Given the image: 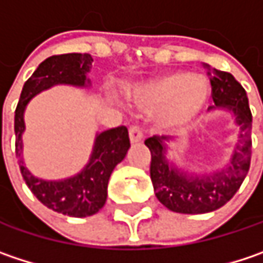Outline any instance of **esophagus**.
<instances>
[{"label":"esophagus","mask_w":263,"mask_h":263,"mask_svg":"<svg viewBox=\"0 0 263 263\" xmlns=\"http://www.w3.org/2000/svg\"><path fill=\"white\" fill-rule=\"evenodd\" d=\"M128 136H130V141H132V143L141 142L142 138H143L141 125H139V124H133V125L128 128Z\"/></svg>","instance_id":"34e87169"}]
</instances>
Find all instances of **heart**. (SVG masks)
Returning a JSON list of instances; mask_svg holds the SVG:
<instances>
[{
  "mask_svg": "<svg viewBox=\"0 0 263 263\" xmlns=\"http://www.w3.org/2000/svg\"><path fill=\"white\" fill-rule=\"evenodd\" d=\"M138 102L151 112L164 110L166 121L185 124L192 121L208 99L206 82L185 73H164L135 91Z\"/></svg>",
  "mask_w": 263,
  "mask_h": 263,
  "instance_id": "1",
  "label": "heart"
}]
</instances>
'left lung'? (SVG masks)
Returning a JSON list of instances; mask_svg holds the SVG:
<instances>
[{
  "label": "left lung",
  "instance_id": "left-lung-1",
  "mask_svg": "<svg viewBox=\"0 0 263 263\" xmlns=\"http://www.w3.org/2000/svg\"><path fill=\"white\" fill-rule=\"evenodd\" d=\"M211 82V96L218 107H228L239 125V145L235 148L231 166L208 177H187L167 164L164 136L145 141L151 151L149 174L156 196L171 211L181 214H203L229 202L241 187L252 160V112L244 88L228 73L203 64Z\"/></svg>",
  "mask_w": 263,
  "mask_h": 263
}]
</instances>
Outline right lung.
I'll use <instances>...</instances> for the list:
<instances>
[{
  "label": "right lung",
  "mask_w": 263,
  "mask_h": 263,
  "mask_svg": "<svg viewBox=\"0 0 263 263\" xmlns=\"http://www.w3.org/2000/svg\"><path fill=\"white\" fill-rule=\"evenodd\" d=\"M92 63L89 53H63L45 60L25 82L19 103L14 110L16 157L22 156L24 110L29 100L52 85L86 84V71ZM130 148L128 130L120 125L100 133L96 139L94 151L84 171L64 181H43L34 178L21 160V174L29 190L45 206L70 217H88L103 208L107 196V182L114 167L121 161Z\"/></svg>",
  "instance_id": "right-lung-1"
}]
</instances>
